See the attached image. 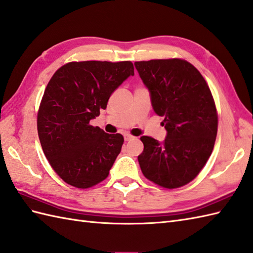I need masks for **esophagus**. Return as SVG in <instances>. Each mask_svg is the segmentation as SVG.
Listing matches in <instances>:
<instances>
[{"mask_svg": "<svg viewBox=\"0 0 253 253\" xmlns=\"http://www.w3.org/2000/svg\"><path fill=\"white\" fill-rule=\"evenodd\" d=\"M132 138H133V136H132V135H130V134H125V141H126V142L131 141Z\"/></svg>", "mask_w": 253, "mask_h": 253, "instance_id": "1", "label": "esophagus"}]
</instances>
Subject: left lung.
Segmentation results:
<instances>
[{
  "label": "left lung",
  "instance_id": "1",
  "mask_svg": "<svg viewBox=\"0 0 253 253\" xmlns=\"http://www.w3.org/2000/svg\"><path fill=\"white\" fill-rule=\"evenodd\" d=\"M134 66L167 130L162 142L141 137L139 167L149 181L166 188L181 187L198 175L214 147L217 115L211 91L186 60L154 59Z\"/></svg>",
  "mask_w": 253,
  "mask_h": 253
}]
</instances>
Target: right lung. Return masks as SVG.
<instances>
[{
	"label": "right lung",
	"mask_w": 253,
	"mask_h": 253,
	"mask_svg": "<svg viewBox=\"0 0 253 253\" xmlns=\"http://www.w3.org/2000/svg\"><path fill=\"white\" fill-rule=\"evenodd\" d=\"M131 76V61L91 60L66 64L49 80L38 112V133L49 165L67 184L88 188L108 176L123 136L89 126V120Z\"/></svg>",
	"instance_id": "right-lung-1"
}]
</instances>
